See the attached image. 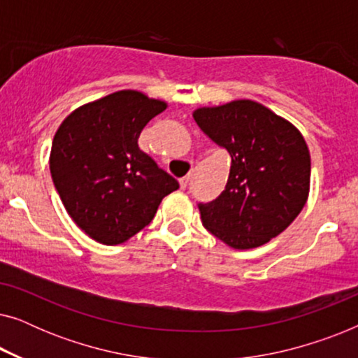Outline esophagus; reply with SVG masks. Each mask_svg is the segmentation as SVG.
I'll return each instance as SVG.
<instances>
[{
  "label": "esophagus",
  "instance_id": "obj_1",
  "mask_svg": "<svg viewBox=\"0 0 358 358\" xmlns=\"http://www.w3.org/2000/svg\"><path fill=\"white\" fill-rule=\"evenodd\" d=\"M189 176H184V178H180L179 179V184H180V189H185L187 187V184H189Z\"/></svg>",
  "mask_w": 358,
  "mask_h": 358
}]
</instances>
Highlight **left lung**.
Wrapping results in <instances>:
<instances>
[{"mask_svg": "<svg viewBox=\"0 0 358 358\" xmlns=\"http://www.w3.org/2000/svg\"><path fill=\"white\" fill-rule=\"evenodd\" d=\"M192 117L231 156L227 187L199 205L203 227L241 251L285 231L310 195L311 156L301 131L251 99L199 107Z\"/></svg>", "mask_w": 358, "mask_h": 358, "instance_id": "left-lung-1", "label": "left lung"}]
</instances>
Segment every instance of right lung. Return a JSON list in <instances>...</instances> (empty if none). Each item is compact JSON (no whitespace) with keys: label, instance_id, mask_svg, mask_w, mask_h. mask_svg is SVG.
Segmentation results:
<instances>
[{"label":"right lung","instance_id":"1","mask_svg":"<svg viewBox=\"0 0 358 358\" xmlns=\"http://www.w3.org/2000/svg\"><path fill=\"white\" fill-rule=\"evenodd\" d=\"M166 107L124 90L80 106L58 127L48 159L53 184L73 222L94 241H129L179 189L138 148L141 130Z\"/></svg>","mask_w":358,"mask_h":358}]
</instances>
